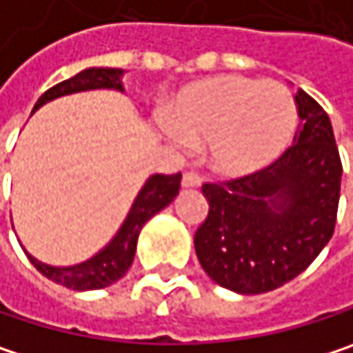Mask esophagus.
Here are the masks:
<instances>
[{
  "label": "esophagus",
  "instance_id": "esophagus-1",
  "mask_svg": "<svg viewBox=\"0 0 353 353\" xmlns=\"http://www.w3.org/2000/svg\"><path fill=\"white\" fill-rule=\"evenodd\" d=\"M181 183H183V188H198L202 183V177L198 176L196 172H185Z\"/></svg>",
  "mask_w": 353,
  "mask_h": 353
}]
</instances>
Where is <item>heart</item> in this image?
Returning a JSON list of instances; mask_svg holds the SVG:
<instances>
[{
	"label": "heart",
	"instance_id": "heart-1",
	"mask_svg": "<svg viewBox=\"0 0 353 353\" xmlns=\"http://www.w3.org/2000/svg\"><path fill=\"white\" fill-rule=\"evenodd\" d=\"M176 143L208 141L212 165L226 176L250 174L291 143L297 105L281 82L218 77L181 90L170 107Z\"/></svg>",
	"mask_w": 353,
	"mask_h": 353
}]
</instances>
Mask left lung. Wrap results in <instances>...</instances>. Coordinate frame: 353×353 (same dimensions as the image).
I'll return each instance as SVG.
<instances>
[{"instance_id": "left-lung-1", "label": "left lung", "mask_w": 353, "mask_h": 353, "mask_svg": "<svg viewBox=\"0 0 353 353\" xmlns=\"http://www.w3.org/2000/svg\"><path fill=\"white\" fill-rule=\"evenodd\" d=\"M293 145L252 174L202 185L208 216L194 236L202 269L218 285L259 295L295 279L336 230L341 159L327 112L295 92Z\"/></svg>"}]
</instances>
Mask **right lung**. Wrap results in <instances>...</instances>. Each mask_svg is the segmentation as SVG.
I'll return each mask as SVG.
<instances>
[{
  "mask_svg": "<svg viewBox=\"0 0 353 353\" xmlns=\"http://www.w3.org/2000/svg\"><path fill=\"white\" fill-rule=\"evenodd\" d=\"M121 74H123V70H119V68H86V70L79 72L77 77L58 82L52 88H48L38 99L34 111L52 99H58V97L70 94V92H79V90H90V88H117V90H121ZM179 183H181L179 172L172 174V176L157 174V176L149 177L143 190L139 192L133 208L129 212L125 224L117 232V236L112 239V242L105 250H101L90 261L81 263L77 267L60 269V267L42 265L32 254H28L30 263L44 276H48L50 281H54L62 287H68V289L92 291V289L109 287L129 271V267L135 259L137 239H139L143 224L151 216H155L159 210H163L168 204L174 202V198L179 192Z\"/></svg>",
  "mask_w": 353,
  "mask_h": 353,
  "instance_id": "1",
  "label": "right lung"
}]
</instances>
